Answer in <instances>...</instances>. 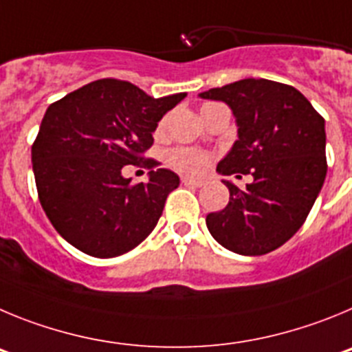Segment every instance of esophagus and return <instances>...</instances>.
Segmentation results:
<instances>
[{
  "label": "esophagus",
  "instance_id": "1",
  "mask_svg": "<svg viewBox=\"0 0 352 352\" xmlns=\"http://www.w3.org/2000/svg\"><path fill=\"white\" fill-rule=\"evenodd\" d=\"M182 184H191V186H204V180H198V179H192V177H182Z\"/></svg>",
  "mask_w": 352,
  "mask_h": 352
}]
</instances>
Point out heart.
Here are the masks:
<instances>
[{
	"mask_svg": "<svg viewBox=\"0 0 352 352\" xmlns=\"http://www.w3.org/2000/svg\"><path fill=\"white\" fill-rule=\"evenodd\" d=\"M217 105V103H205L201 107V113L205 112L210 107ZM166 128V119L157 124V133H161ZM168 163L170 166L177 170L180 173H188V175H199L208 168L210 164V154L204 153V151H198V148H189V147H179L170 151L168 154Z\"/></svg>",
	"mask_w": 352,
	"mask_h": 352,
	"instance_id": "1",
	"label": "heart"
}]
</instances>
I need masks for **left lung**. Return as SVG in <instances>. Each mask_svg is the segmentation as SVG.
<instances>
[{"label": "left lung", "instance_id": "1", "mask_svg": "<svg viewBox=\"0 0 352 352\" xmlns=\"http://www.w3.org/2000/svg\"><path fill=\"white\" fill-rule=\"evenodd\" d=\"M231 107L239 140L217 164L223 175H251L245 189L223 180L230 201L207 215L228 251L261 256L286 243L305 223L324 182V119L293 85L243 78L199 94Z\"/></svg>", "mask_w": 352, "mask_h": 352}]
</instances>
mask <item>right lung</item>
<instances>
[{
    "mask_svg": "<svg viewBox=\"0 0 352 352\" xmlns=\"http://www.w3.org/2000/svg\"><path fill=\"white\" fill-rule=\"evenodd\" d=\"M184 98H151L131 82L101 78L47 109L31 161L38 199L66 242L113 258L151 235L180 180L144 154L161 117ZM128 164L151 169L148 182L124 179Z\"/></svg>",
    "mask_w": 352,
    "mask_h": 352,
    "instance_id": "1",
    "label": "right lung"
}]
</instances>
